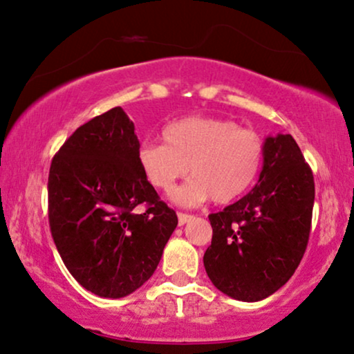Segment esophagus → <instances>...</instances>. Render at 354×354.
<instances>
[{
    "label": "esophagus",
    "mask_w": 354,
    "mask_h": 354,
    "mask_svg": "<svg viewBox=\"0 0 354 354\" xmlns=\"http://www.w3.org/2000/svg\"><path fill=\"white\" fill-rule=\"evenodd\" d=\"M191 219L189 214H185V212H178V224L185 225Z\"/></svg>",
    "instance_id": "obj_1"
}]
</instances>
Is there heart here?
Masks as SVG:
<instances>
[{
	"mask_svg": "<svg viewBox=\"0 0 354 354\" xmlns=\"http://www.w3.org/2000/svg\"><path fill=\"white\" fill-rule=\"evenodd\" d=\"M163 142L142 145L138 163L155 188L169 191L186 173L193 178L173 193L174 203L194 206L212 198L231 203L254 185L263 145L255 131L214 117H188L169 123Z\"/></svg>",
	"mask_w": 354,
	"mask_h": 354,
	"instance_id": "1",
	"label": "heart"
}]
</instances>
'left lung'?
Here are the masks:
<instances>
[{
    "instance_id": "left-lung-1",
    "label": "left lung",
    "mask_w": 354,
    "mask_h": 354,
    "mask_svg": "<svg viewBox=\"0 0 354 354\" xmlns=\"http://www.w3.org/2000/svg\"><path fill=\"white\" fill-rule=\"evenodd\" d=\"M315 201L312 168L292 135L263 143L257 185L209 214L204 269L216 288L242 301L267 299L288 282L308 244Z\"/></svg>"
}]
</instances>
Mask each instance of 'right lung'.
<instances>
[{
  "instance_id": "1",
  "label": "right lung",
  "mask_w": 354,
  "mask_h": 354,
  "mask_svg": "<svg viewBox=\"0 0 354 354\" xmlns=\"http://www.w3.org/2000/svg\"><path fill=\"white\" fill-rule=\"evenodd\" d=\"M138 150L133 122L115 107L79 127L50 163L54 244L72 277L105 299L130 295L150 279L178 225L140 168Z\"/></svg>"
}]
</instances>
